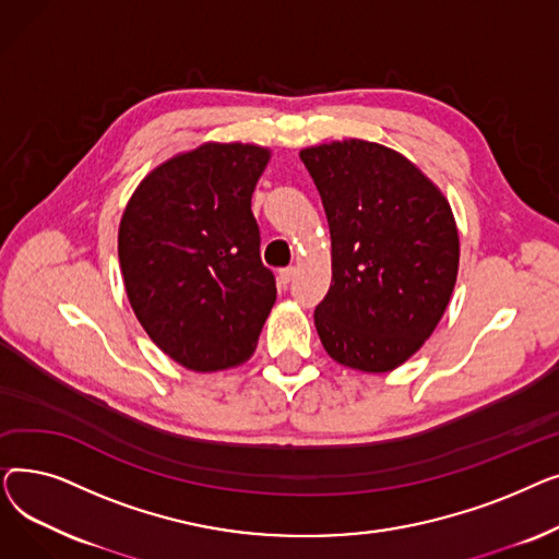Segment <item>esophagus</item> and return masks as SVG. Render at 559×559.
<instances>
[{
    "label": "esophagus",
    "mask_w": 559,
    "mask_h": 559,
    "mask_svg": "<svg viewBox=\"0 0 559 559\" xmlns=\"http://www.w3.org/2000/svg\"><path fill=\"white\" fill-rule=\"evenodd\" d=\"M295 276H297V267H285V270H281V272H278V281H281V285H289L292 281H295Z\"/></svg>",
    "instance_id": "esophagus-1"
}]
</instances>
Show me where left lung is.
Listing matches in <instances>:
<instances>
[{
  "label": "left lung",
  "instance_id": "8db88e82",
  "mask_svg": "<svg viewBox=\"0 0 559 559\" xmlns=\"http://www.w3.org/2000/svg\"><path fill=\"white\" fill-rule=\"evenodd\" d=\"M324 203L333 281L314 310L326 354L385 373L413 358L444 317L460 264L451 203L403 154L369 140L299 152Z\"/></svg>",
  "mask_w": 559,
  "mask_h": 559
}]
</instances>
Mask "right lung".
Returning <instances> with one entry per match:
<instances>
[{
    "label": "right lung",
    "mask_w": 559,
    "mask_h": 559,
    "mask_svg": "<svg viewBox=\"0 0 559 559\" xmlns=\"http://www.w3.org/2000/svg\"><path fill=\"white\" fill-rule=\"evenodd\" d=\"M267 146L203 142L144 176L117 233L129 304L152 342L190 371L247 362L276 301L251 194Z\"/></svg>",
    "instance_id": "1"
}]
</instances>
